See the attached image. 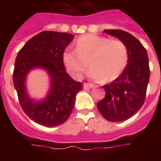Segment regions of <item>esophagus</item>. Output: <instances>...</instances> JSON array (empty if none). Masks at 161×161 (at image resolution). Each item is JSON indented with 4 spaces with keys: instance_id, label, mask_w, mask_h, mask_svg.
Segmentation results:
<instances>
[{
    "instance_id": "34e87169",
    "label": "esophagus",
    "mask_w": 161,
    "mask_h": 161,
    "mask_svg": "<svg viewBox=\"0 0 161 161\" xmlns=\"http://www.w3.org/2000/svg\"><path fill=\"white\" fill-rule=\"evenodd\" d=\"M94 87L93 84H91V83H83V88L87 90V89H90V88H93Z\"/></svg>"
}]
</instances>
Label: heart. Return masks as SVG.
<instances>
[{"label": "heart", "instance_id": "b5f03b06", "mask_svg": "<svg viewBox=\"0 0 161 161\" xmlns=\"http://www.w3.org/2000/svg\"><path fill=\"white\" fill-rule=\"evenodd\" d=\"M128 62V50L120 40L86 35L78 39L76 50L63 53V63L74 78L83 77L90 64L88 76L94 80H115L122 73Z\"/></svg>", "mask_w": 161, "mask_h": 161}]
</instances>
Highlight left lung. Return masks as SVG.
I'll return each instance as SVG.
<instances>
[{
    "mask_svg": "<svg viewBox=\"0 0 161 161\" xmlns=\"http://www.w3.org/2000/svg\"><path fill=\"white\" fill-rule=\"evenodd\" d=\"M103 31L125 44L128 63L119 77L103 86L105 97L97 107L105 119L121 122L135 115L144 104L150 79L149 58L141 42L127 31L117 29Z\"/></svg>",
    "mask_w": 161,
    "mask_h": 161,
    "instance_id": "1",
    "label": "left lung"
}]
</instances>
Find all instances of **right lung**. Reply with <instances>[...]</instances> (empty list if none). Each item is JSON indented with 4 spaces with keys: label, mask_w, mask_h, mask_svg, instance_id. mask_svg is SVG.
I'll return each instance as SVG.
<instances>
[{
    "label": "right lung",
    "mask_w": 161,
    "mask_h": 161,
    "mask_svg": "<svg viewBox=\"0 0 161 161\" xmlns=\"http://www.w3.org/2000/svg\"><path fill=\"white\" fill-rule=\"evenodd\" d=\"M72 34L44 31L31 38L18 52L15 62L13 83L21 107L31 119L46 127H55L67 121L73 111L76 94L83 83L66 72L63 53L73 40ZM42 68L50 78V89L42 101L32 100L25 88L30 70Z\"/></svg>",
    "instance_id": "1"
}]
</instances>
